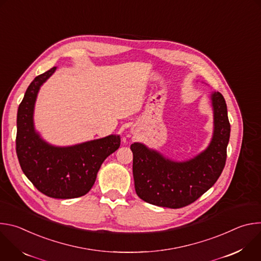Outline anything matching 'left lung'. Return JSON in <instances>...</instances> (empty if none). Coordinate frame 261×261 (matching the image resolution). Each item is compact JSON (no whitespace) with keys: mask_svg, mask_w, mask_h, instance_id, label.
I'll return each instance as SVG.
<instances>
[{"mask_svg":"<svg viewBox=\"0 0 261 261\" xmlns=\"http://www.w3.org/2000/svg\"><path fill=\"white\" fill-rule=\"evenodd\" d=\"M211 99L213 139L195 158L174 162L141 143L131 144L134 186L139 198L158 206L180 208L194 202L217 181L226 162L230 124L224 97L215 92Z\"/></svg>","mask_w":261,"mask_h":261,"instance_id":"left-lung-1","label":"left lung"}]
</instances>
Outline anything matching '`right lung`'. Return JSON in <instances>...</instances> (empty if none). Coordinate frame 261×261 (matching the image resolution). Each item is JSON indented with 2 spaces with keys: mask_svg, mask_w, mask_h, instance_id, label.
<instances>
[{
  "mask_svg": "<svg viewBox=\"0 0 261 261\" xmlns=\"http://www.w3.org/2000/svg\"><path fill=\"white\" fill-rule=\"evenodd\" d=\"M55 71L56 67L36 76L19 104L16 154L23 173L41 193L76 198L91 190L103 161L120 147L121 138L109 135L67 147L53 146L40 138L34 129V105L41 85Z\"/></svg>",
  "mask_w": 261,
  "mask_h": 261,
  "instance_id": "add662e5",
  "label": "right lung"
}]
</instances>
